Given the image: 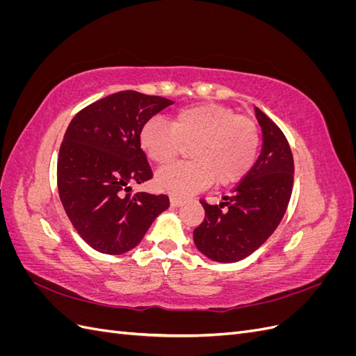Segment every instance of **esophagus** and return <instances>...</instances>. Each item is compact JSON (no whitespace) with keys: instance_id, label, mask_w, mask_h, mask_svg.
Wrapping results in <instances>:
<instances>
[{"instance_id":"esophagus-1","label":"esophagus","mask_w":356,"mask_h":356,"mask_svg":"<svg viewBox=\"0 0 356 356\" xmlns=\"http://www.w3.org/2000/svg\"><path fill=\"white\" fill-rule=\"evenodd\" d=\"M182 202H184V200H182L181 197H177V196H170V204H172V207H174V208H177V207H181Z\"/></svg>"}]
</instances>
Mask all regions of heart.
Segmentation results:
<instances>
[{
  "instance_id": "b5f03b06",
  "label": "heart",
  "mask_w": 356,
  "mask_h": 356,
  "mask_svg": "<svg viewBox=\"0 0 356 356\" xmlns=\"http://www.w3.org/2000/svg\"><path fill=\"white\" fill-rule=\"evenodd\" d=\"M148 159L165 166L191 145L186 163L172 165L156 175V186L184 197L209 187L241 181L255 163L260 132L251 117L221 104H199L179 110L170 123L148 120L139 132Z\"/></svg>"
}]
</instances>
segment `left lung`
<instances>
[{
  "instance_id": "left-lung-1",
  "label": "left lung",
  "mask_w": 356,
  "mask_h": 356,
  "mask_svg": "<svg viewBox=\"0 0 356 356\" xmlns=\"http://www.w3.org/2000/svg\"><path fill=\"white\" fill-rule=\"evenodd\" d=\"M263 149L251 170L220 204L200 199L204 220L193 232L197 250L213 261L233 263L258 250L276 230L294 184V159L279 126L255 106ZM224 206L228 208L222 210Z\"/></svg>"
}]
</instances>
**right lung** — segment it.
<instances>
[{"mask_svg": "<svg viewBox=\"0 0 356 356\" xmlns=\"http://www.w3.org/2000/svg\"><path fill=\"white\" fill-rule=\"evenodd\" d=\"M174 101L122 90L74 115L58 157V190L74 229L104 254H123L143 241L166 195L132 193L153 178L139 144L143 126Z\"/></svg>", "mask_w": 356, "mask_h": 356, "instance_id": "obj_1", "label": "right lung"}]
</instances>
